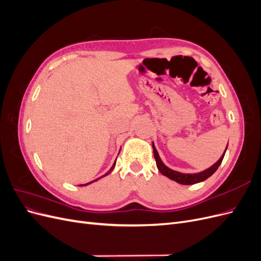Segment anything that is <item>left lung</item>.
<instances>
[{"instance_id":"8db88e82","label":"left lung","mask_w":261,"mask_h":261,"mask_svg":"<svg viewBox=\"0 0 261 261\" xmlns=\"http://www.w3.org/2000/svg\"><path fill=\"white\" fill-rule=\"evenodd\" d=\"M152 148H153V154H154V159H155V162H156V167H158V169H159V171L162 173L164 176H167V177L177 181V183H179V184H183V185L197 184V183H200V181L210 177L213 174V173H215L218 170L219 165L221 164V162H222L224 154H225V151H226V149H225L224 153L221 155L219 161H217L215 164H213L211 168L204 170L203 172L196 173V174H184V173L171 170L167 167V165H164V163L161 161L159 153H158L156 149H155L153 144H152ZM226 148H227V146H226Z\"/></svg>"}]
</instances>
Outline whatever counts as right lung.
Here are the masks:
<instances>
[{"mask_svg": "<svg viewBox=\"0 0 261 261\" xmlns=\"http://www.w3.org/2000/svg\"><path fill=\"white\" fill-rule=\"evenodd\" d=\"M115 162H116V161H115ZM115 162H114V164H113V165H112V168H111V169H110V171H109V172H108V173H107V174H105V175H103V176H106V175H108V174H109V173H110V172H111V171H112V170H113V168H114V165H115ZM101 177H102V176H101ZM101 177H99V178H101ZM99 178H97V179H94V180H92V181H96V180H98V179H99ZM92 181H90V183H87V184H84V185H80V186H86V185H88V184H91V183H92Z\"/></svg>", "mask_w": 261, "mask_h": 261, "instance_id": "add662e5", "label": "right lung"}]
</instances>
